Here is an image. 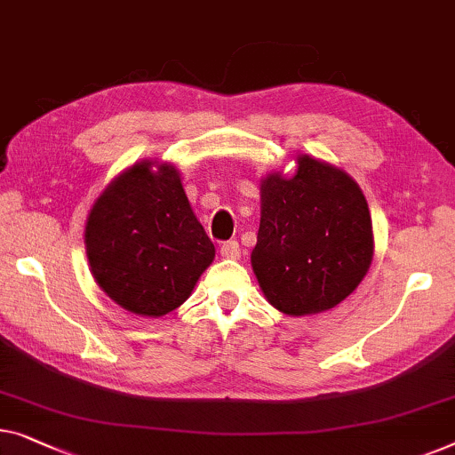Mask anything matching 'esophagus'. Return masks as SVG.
Segmentation results:
<instances>
[{
	"instance_id": "esophagus-1",
	"label": "esophagus",
	"mask_w": 455,
	"mask_h": 455,
	"mask_svg": "<svg viewBox=\"0 0 455 455\" xmlns=\"http://www.w3.org/2000/svg\"><path fill=\"white\" fill-rule=\"evenodd\" d=\"M221 256H226V259H240V243L235 242V240H228V242H223L221 243Z\"/></svg>"
}]
</instances>
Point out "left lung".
<instances>
[{
	"label": "left lung",
	"mask_w": 455,
	"mask_h": 455,
	"mask_svg": "<svg viewBox=\"0 0 455 455\" xmlns=\"http://www.w3.org/2000/svg\"><path fill=\"white\" fill-rule=\"evenodd\" d=\"M373 229L359 184L332 164L298 157L293 176L260 180L252 271L268 304L287 315L326 312L370 271Z\"/></svg>",
	"instance_id": "left-lung-1"
}]
</instances>
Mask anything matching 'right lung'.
<instances>
[{
    "label": "right lung",
    "mask_w": 455,
    "mask_h": 455,
    "mask_svg": "<svg viewBox=\"0 0 455 455\" xmlns=\"http://www.w3.org/2000/svg\"><path fill=\"white\" fill-rule=\"evenodd\" d=\"M98 287L131 314L157 318L193 293L215 259L172 164L137 162L102 190L85 221Z\"/></svg>",
    "instance_id": "1"
}]
</instances>
